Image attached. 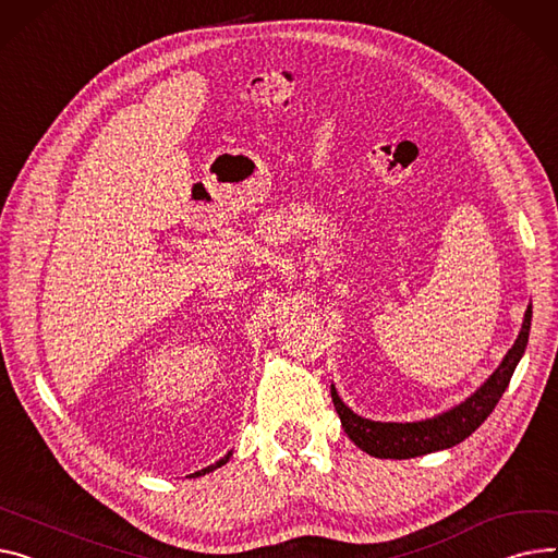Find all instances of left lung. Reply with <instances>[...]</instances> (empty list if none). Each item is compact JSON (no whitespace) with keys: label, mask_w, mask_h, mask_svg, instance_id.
Returning <instances> with one entry per match:
<instances>
[{"label":"left lung","mask_w":558,"mask_h":558,"mask_svg":"<svg viewBox=\"0 0 558 558\" xmlns=\"http://www.w3.org/2000/svg\"><path fill=\"white\" fill-rule=\"evenodd\" d=\"M532 327V305L525 310V318L518 331V339L500 361V365L489 375L475 392H471L464 401L456 403L449 411L433 415L420 422H375L356 415L350 405L339 397L337 388L331 384V401L341 417L343 430L356 444L361 451L381 460H408L420 458L426 453L451 449L456 444L464 441L482 422H485L502 392L509 386V379L518 361L523 359Z\"/></svg>","instance_id":"left-lung-1"}]
</instances>
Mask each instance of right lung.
<instances>
[{"label": "right lung", "mask_w": 558, "mask_h": 558, "mask_svg": "<svg viewBox=\"0 0 558 558\" xmlns=\"http://www.w3.org/2000/svg\"><path fill=\"white\" fill-rule=\"evenodd\" d=\"M231 456H233V451H231V453H227V456L221 458L219 462H215V464H210V466H206V469H202V471H195L193 475H195V477H199V475H206V473H210V471H215V469H219V466H225V464L231 460Z\"/></svg>", "instance_id": "obj_1"}]
</instances>
